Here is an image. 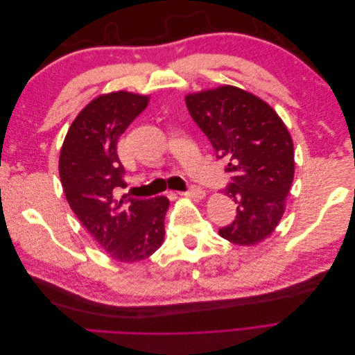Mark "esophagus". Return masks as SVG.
<instances>
[{
    "instance_id": "1",
    "label": "esophagus",
    "mask_w": 355,
    "mask_h": 355,
    "mask_svg": "<svg viewBox=\"0 0 355 355\" xmlns=\"http://www.w3.org/2000/svg\"><path fill=\"white\" fill-rule=\"evenodd\" d=\"M180 196H184V197H189V198H196V200H201V198H204L206 197V191H204L202 188H200V187H197V185H191L187 191H184V192H179Z\"/></svg>"
}]
</instances>
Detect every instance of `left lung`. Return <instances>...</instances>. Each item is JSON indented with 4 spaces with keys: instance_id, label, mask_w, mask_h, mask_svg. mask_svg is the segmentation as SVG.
Masks as SVG:
<instances>
[{
    "instance_id": "obj_1",
    "label": "left lung",
    "mask_w": 355,
    "mask_h": 355,
    "mask_svg": "<svg viewBox=\"0 0 355 355\" xmlns=\"http://www.w3.org/2000/svg\"><path fill=\"white\" fill-rule=\"evenodd\" d=\"M192 120L223 159L237 216L219 230L239 245L262 241L280 222L295 175L293 142L270 105L232 85L187 96Z\"/></svg>"
}]
</instances>
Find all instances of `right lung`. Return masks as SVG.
Here are the masks:
<instances>
[{
    "label": "right lung",
    "mask_w": 355,
    "mask_h": 355,
    "mask_svg": "<svg viewBox=\"0 0 355 355\" xmlns=\"http://www.w3.org/2000/svg\"><path fill=\"white\" fill-rule=\"evenodd\" d=\"M146 106L148 96L128 92L92 101L71 124L59 158L62 187L72 211L118 262L142 261L164 240L166 197H114L116 188L125 187L118 139Z\"/></svg>",
    "instance_id": "right-lung-1"
}]
</instances>
